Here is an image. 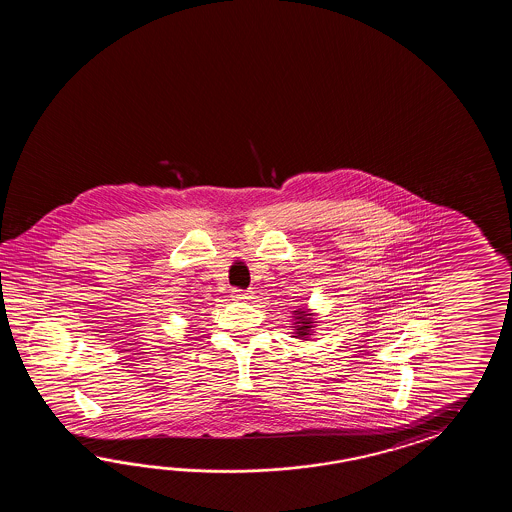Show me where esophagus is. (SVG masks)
Instances as JSON below:
<instances>
[{
    "instance_id": "esophagus-1",
    "label": "esophagus",
    "mask_w": 512,
    "mask_h": 512,
    "mask_svg": "<svg viewBox=\"0 0 512 512\" xmlns=\"http://www.w3.org/2000/svg\"><path fill=\"white\" fill-rule=\"evenodd\" d=\"M230 294H232L234 300H240V302H249L252 298V291H245V289H238V287H234Z\"/></svg>"
}]
</instances>
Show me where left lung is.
I'll return each instance as SVG.
<instances>
[{"label":"left lung","instance_id":"8db88e82","mask_svg":"<svg viewBox=\"0 0 512 512\" xmlns=\"http://www.w3.org/2000/svg\"><path fill=\"white\" fill-rule=\"evenodd\" d=\"M298 315H300V320H302V322H296V324H300L296 333H298V337H305V335H309V327H311L309 324H311V320L307 318L304 311H302V313H298Z\"/></svg>","mask_w":512,"mask_h":512}]
</instances>
